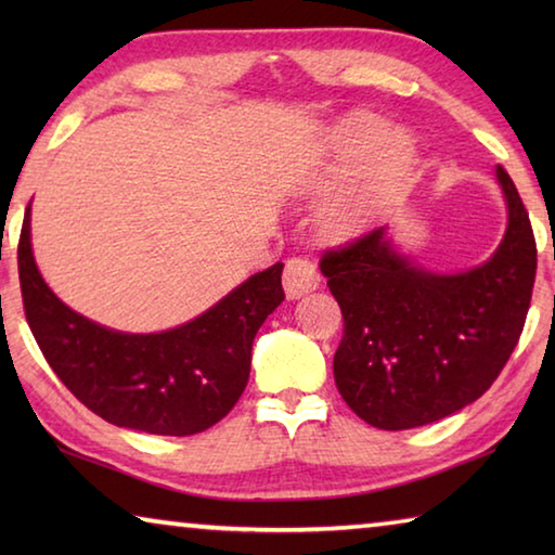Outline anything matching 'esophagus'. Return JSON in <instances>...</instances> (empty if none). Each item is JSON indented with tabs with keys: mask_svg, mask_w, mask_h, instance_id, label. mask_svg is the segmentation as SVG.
I'll use <instances>...</instances> for the list:
<instances>
[{
	"mask_svg": "<svg viewBox=\"0 0 555 555\" xmlns=\"http://www.w3.org/2000/svg\"><path fill=\"white\" fill-rule=\"evenodd\" d=\"M318 286H321V274H318L313 261L300 259V257L286 261L284 291L291 300L311 294V291H315Z\"/></svg>",
	"mask_w": 555,
	"mask_h": 555,
	"instance_id": "34e87169",
	"label": "esophagus"
}]
</instances>
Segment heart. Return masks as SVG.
I'll list each match as a JSON object with an SVG mask.
<instances>
[{"label":"heart","instance_id":"obj_1","mask_svg":"<svg viewBox=\"0 0 555 555\" xmlns=\"http://www.w3.org/2000/svg\"><path fill=\"white\" fill-rule=\"evenodd\" d=\"M413 162V139L406 131H391L384 119L354 117L333 127L306 185L313 193H327L347 180L351 185L323 205V230L335 240L370 232L409 178Z\"/></svg>","mask_w":555,"mask_h":555}]
</instances>
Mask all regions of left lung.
Masks as SVG:
<instances>
[{"label":"left lung","instance_id":"left-lung-1","mask_svg":"<svg viewBox=\"0 0 555 555\" xmlns=\"http://www.w3.org/2000/svg\"><path fill=\"white\" fill-rule=\"evenodd\" d=\"M506 230L492 257L434 271L401 251L389 224L337 251L321 271L345 331L337 391L382 430L434 424L482 397L519 343L537 276V242L516 185L496 166Z\"/></svg>","mask_w":555,"mask_h":555}]
</instances>
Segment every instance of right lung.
<instances>
[{"instance_id":"right-lung-1","label":"right lung","mask_w":555,"mask_h":555,"mask_svg":"<svg viewBox=\"0 0 555 555\" xmlns=\"http://www.w3.org/2000/svg\"><path fill=\"white\" fill-rule=\"evenodd\" d=\"M284 264L242 281L191 321L125 333L73 311L36 267L31 208L18 240L24 311L59 379L100 418L154 436H193L222 421L249 382L251 343L284 300Z\"/></svg>"}]
</instances>
